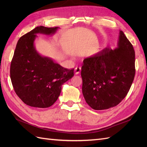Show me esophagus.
<instances>
[{"label": "esophagus", "mask_w": 147, "mask_h": 147, "mask_svg": "<svg viewBox=\"0 0 147 147\" xmlns=\"http://www.w3.org/2000/svg\"><path fill=\"white\" fill-rule=\"evenodd\" d=\"M80 71H81V68L80 67H76L75 69V73L76 75L79 74L80 73Z\"/></svg>", "instance_id": "obj_1"}]
</instances>
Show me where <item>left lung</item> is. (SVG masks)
<instances>
[{"label":"left lung","instance_id":"1","mask_svg":"<svg viewBox=\"0 0 147 147\" xmlns=\"http://www.w3.org/2000/svg\"><path fill=\"white\" fill-rule=\"evenodd\" d=\"M136 73L135 51L122 30L117 48H105L83 60L82 92L86 103L96 110L119 104L130 90Z\"/></svg>","mask_w":147,"mask_h":147}]
</instances>
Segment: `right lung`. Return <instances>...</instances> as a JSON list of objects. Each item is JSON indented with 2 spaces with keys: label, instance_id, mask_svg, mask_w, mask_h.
<instances>
[{
  "label": "right lung",
  "instance_id": "add662e5",
  "mask_svg": "<svg viewBox=\"0 0 147 147\" xmlns=\"http://www.w3.org/2000/svg\"><path fill=\"white\" fill-rule=\"evenodd\" d=\"M59 28L38 26L18 41L10 65V78L17 96L24 104L47 108L57 100L63 84L72 78L74 69L68 70L42 56L34 46L36 34L53 35Z\"/></svg>",
  "mask_w": 147,
  "mask_h": 147
}]
</instances>
